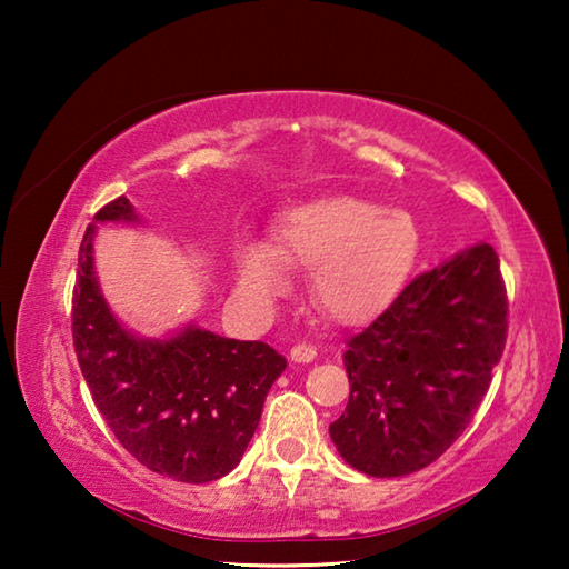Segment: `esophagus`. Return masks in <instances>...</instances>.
<instances>
[{"label": "esophagus", "mask_w": 569, "mask_h": 569, "mask_svg": "<svg viewBox=\"0 0 569 569\" xmlns=\"http://www.w3.org/2000/svg\"><path fill=\"white\" fill-rule=\"evenodd\" d=\"M313 359H316V349L311 343H296L291 349V361H296V363H308Z\"/></svg>", "instance_id": "obj_1"}]
</instances>
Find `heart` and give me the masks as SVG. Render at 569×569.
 Masks as SVG:
<instances>
[{
  "label": "heart",
  "instance_id": "heart-1",
  "mask_svg": "<svg viewBox=\"0 0 569 569\" xmlns=\"http://www.w3.org/2000/svg\"><path fill=\"white\" fill-rule=\"evenodd\" d=\"M276 246L243 238L236 243L238 291L268 306L291 286V268H311V296L331 319L359 323L379 313L411 273L419 228L397 208L336 196L286 210Z\"/></svg>",
  "mask_w": 569,
  "mask_h": 569
}]
</instances>
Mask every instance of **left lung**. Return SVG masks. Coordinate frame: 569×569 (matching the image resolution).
Instances as JSON below:
<instances>
[{
	"instance_id": "obj_1",
	"label": "left lung",
	"mask_w": 569,
	"mask_h": 569,
	"mask_svg": "<svg viewBox=\"0 0 569 569\" xmlns=\"http://www.w3.org/2000/svg\"><path fill=\"white\" fill-rule=\"evenodd\" d=\"M507 341V293L489 243L421 273L346 343L349 403L329 427L346 465L403 477L475 419Z\"/></svg>"
}]
</instances>
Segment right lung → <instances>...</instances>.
Wrapping results in <instances>:
<instances>
[{
	"mask_svg": "<svg viewBox=\"0 0 569 569\" xmlns=\"http://www.w3.org/2000/svg\"><path fill=\"white\" fill-rule=\"evenodd\" d=\"M98 223H140L128 198L84 230L72 296V336L94 407L130 455L188 485L226 477L261 421L286 359L263 341L226 339L196 323L166 339L124 329L94 273Z\"/></svg>",
	"mask_w": 569,
	"mask_h": 569,
	"instance_id": "right-lung-1",
	"label": "right lung"
}]
</instances>
